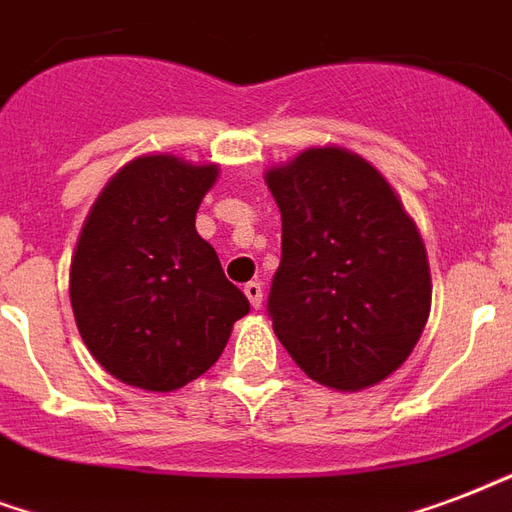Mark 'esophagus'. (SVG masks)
<instances>
[{"mask_svg":"<svg viewBox=\"0 0 512 512\" xmlns=\"http://www.w3.org/2000/svg\"><path fill=\"white\" fill-rule=\"evenodd\" d=\"M244 295L249 298L252 308H260V303H263V287H260V282L244 284Z\"/></svg>","mask_w":512,"mask_h":512,"instance_id":"1","label":"esophagus"}]
</instances>
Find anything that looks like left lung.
I'll use <instances>...</instances> for the list:
<instances>
[{
    "label": "left lung",
    "mask_w": 512,
    "mask_h": 512,
    "mask_svg": "<svg viewBox=\"0 0 512 512\" xmlns=\"http://www.w3.org/2000/svg\"><path fill=\"white\" fill-rule=\"evenodd\" d=\"M282 212L273 333L308 378L360 392L419 343L432 303L427 249L395 190L357 152L308 147L265 171Z\"/></svg>",
    "instance_id": "obj_1"
}]
</instances>
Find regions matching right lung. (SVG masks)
I'll return each mask as SVG.
<instances>
[{"label":"right lung","instance_id":"obj_1","mask_svg":"<svg viewBox=\"0 0 512 512\" xmlns=\"http://www.w3.org/2000/svg\"><path fill=\"white\" fill-rule=\"evenodd\" d=\"M214 163L142 155L101 190L85 220L69 300L85 346L117 381L174 392L204 376L249 314L220 257L195 230Z\"/></svg>","mask_w":512,"mask_h":512}]
</instances>
